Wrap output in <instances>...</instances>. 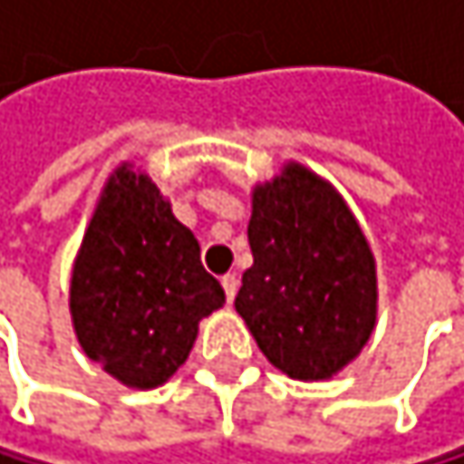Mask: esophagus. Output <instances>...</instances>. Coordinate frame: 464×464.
I'll return each instance as SVG.
<instances>
[{
    "instance_id": "1",
    "label": "esophagus",
    "mask_w": 464,
    "mask_h": 464,
    "mask_svg": "<svg viewBox=\"0 0 464 464\" xmlns=\"http://www.w3.org/2000/svg\"><path fill=\"white\" fill-rule=\"evenodd\" d=\"M222 289H225V297H227V303L237 297V292H239V278L234 276V273H227V276H222Z\"/></svg>"
}]
</instances>
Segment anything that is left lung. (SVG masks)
I'll list each match as a JSON object with an SVG mask.
<instances>
[{"instance_id": "obj_1", "label": "left lung", "mask_w": 464, "mask_h": 464, "mask_svg": "<svg viewBox=\"0 0 464 464\" xmlns=\"http://www.w3.org/2000/svg\"><path fill=\"white\" fill-rule=\"evenodd\" d=\"M253 266L237 312L286 376L320 382L343 370L376 325V261L353 214L300 164L253 191Z\"/></svg>"}]
</instances>
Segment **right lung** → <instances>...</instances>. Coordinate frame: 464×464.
<instances>
[{
  "mask_svg": "<svg viewBox=\"0 0 464 464\" xmlns=\"http://www.w3.org/2000/svg\"><path fill=\"white\" fill-rule=\"evenodd\" d=\"M225 303L147 175L119 167L88 225L72 276V320L88 359L128 387H158L186 362L198 323Z\"/></svg>",
  "mask_w": 464,
  "mask_h": 464,
  "instance_id": "1",
  "label": "right lung"
}]
</instances>
